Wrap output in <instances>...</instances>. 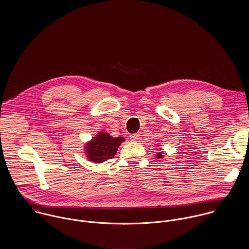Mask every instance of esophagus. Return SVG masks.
I'll list each match as a JSON object with an SVG mask.
<instances>
[{"instance_id": "1", "label": "esophagus", "mask_w": 249, "mask_h": 249, "mask_svg": "<svg viewBox=\"0 0 249 249\" xmlns=\"http://www.w3.org/2000/svg\"><path fill=\"white\" fill-rule=\"evenodd\" d=\"M140 138V133L138 132V133H134V134H131L130 135V139L132 140V141H135V140H138Z\"/></svg>"}]
</instances>
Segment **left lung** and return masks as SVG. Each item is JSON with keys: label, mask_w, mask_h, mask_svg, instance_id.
I'll return each instance as SVG.
<instances>
[{"label": "left lung", "mask_w": 249, "mask_h": 249, "mask_svg": "<svg viewBox=\"0 0 249 249\" xmlns=\"http://www.w3.org/2000/svg\"><path fill=\"white\" fill-rule=\"evenodd\" d=\"M156 158H160V159L163 158V154L162 153H157L156 154Z\"/></svg>", "instance_id": "8db88e82"}]
</instances>
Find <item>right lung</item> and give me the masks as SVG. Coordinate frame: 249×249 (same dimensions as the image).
Returning <instances> with one entry per match:
<instances>
[{"mask_svg": "<svg viewBox=\"0 0 249 249\" xmlns=\"http://www.w3.org/2000/svg\"><path fill=\"white\" fill-rule=\"evenodd\" d=\"M124 142L123 137L114 138L107 132L101 131L85 145V154L93 163H103L115 156L118 147Z\"/></svg>", "mask_w": 249, "mask_h": 249, "instance_id": "right-lung-1", "label": "right lung"}]
</instances>
